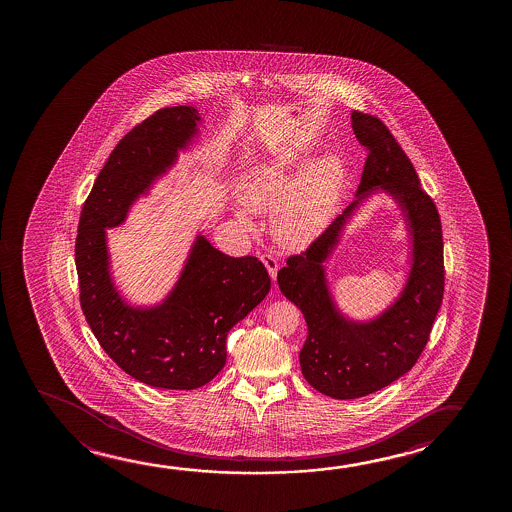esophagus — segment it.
Instances as JSON below:
<instances>
[{"mask_svg": "<svg viewBox=\"0 0 512 512\" xmlns=\"http://www.w3.org/2000/svg\"><path fill=\"white\" fill-rule=\"evenodd\" d=\"M260 260H262V264L266 266L267 271H269V276L271 278H276V273H278V260L271 253H260Z\"/></svg>", "mask_w": 512, "mask_h": 512, "instance_id": "1", "label": "esophagus"}]
</instances>
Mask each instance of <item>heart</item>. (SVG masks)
<instances>
[{"instance_id":"1","label":"heart","mask_w":512,"mask_h":512,"mask_svg":"<svg viewBox=\"0 0 512 512\" xmlns=\"http://www.w3.org/2000/svg\"><path fill=\"white\" fill-rule=\"evenodd\" d=\"M299 168L285 161L267 162L250 176L243 189L246 206L273 211V232L287 246H304L329 224L336 210L343 169L336 157L316 162L299 178ZM248 222L245 213H239Z\"/></svg>"}]
</instances>
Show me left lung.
Returning <instances> with one entry per match:
<instances>
[{"label":"left lung","instance_id":"obj_1","mask_svg":"<svg viewBox=\"0 0 512 512\" xmlns=\"http://www.w3.org/2000/svg\"><path fill=\"white\" fill-rule=\"evenodd\" d=\"M358 143L367 150L357 201L278 271V285L308 323L301 371L309 385L332 399H358L393 383L413 369L425 350L444 294V253L439 211L421 189L416 169L390 129L371 113H351ZM388 189L407 211L414 236L415 264L403 297L371 324L338 315L322 276L321 262L343 220L372 189Z\"/></svg>","mask_w":512,"mask_h":512}]
</instances>
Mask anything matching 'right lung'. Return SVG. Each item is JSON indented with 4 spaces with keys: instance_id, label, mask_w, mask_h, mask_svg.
Returning a JSON list of instances; mask_svg holds the SVG:
<instances>
[{
    "instance_id": "right-lung-1",
    "label": "right lung",
    "mask_w": 512,
    "mask_h": 512,
    "mask_svg": "<svg viewBox=\"0 0 512 512\" xmlns=\"http://www.w3.org/2000/svg\"><path fill=\"white\" fill-rule=\"evenodd\" d=\"M192 106H171L134 126L113 148L85 199L75 243L80 306L106 355L141 383L194 390L222 371L227 334L271 288L257 257H229L199 236L182 278L164 304L134 309L108 274L105 227L175 161L196 134Z\"/></svg>"
}]
</instances>
